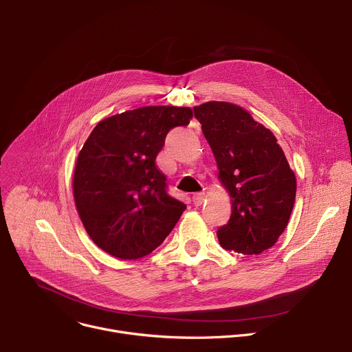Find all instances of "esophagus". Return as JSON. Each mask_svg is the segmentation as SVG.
Instances as JSON below:
<instances>
[{
    "label": "esophagus",
    "mask_w": 352,
    "mask_h": 352,
    "mask_svg": "<svg viewBox=\"0 0 352 352\" xmlns=\"http://www.w3.org/2000/svg\"><path fill=\"white\" fill-rule=\"evenodd\" d=\"M204 200H205V192H197V193L192 195V202L195 206L202 205Z\"/></svg>",
    "instance_id": "esophagus-1"
}]
</instances>
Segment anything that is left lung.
<instances>
[{
	"label": "left lung",
	"instance_id": "left-lung-1",
	"mask_svg": "<svg viewBox=\"0 0 352 352\" xmlns=\"http://www.w3.org/2000/svg\"><path fill=\"white\" fill-rule=\"evenodd\" d=\"M232 197L220 245L242 255H259L284 232L295 202L296 179L272 131L243 109L209 102L193 107Z\"/></svg>",
	"mask_w": 352,
	"mask_h": 352
}]
</instances>
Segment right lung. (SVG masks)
<instances>
[{"label": "right lung", "mask_w": 352, "mask_h": 352, "mask_svg": "<svg viewBox=\"0 0 352 352\" xmlns=\"http://www.w3.org/2000/svg\"><path fill=\"white\" fill-rule=\"evenodd\" d=\"M190 118L188 107H140L91 131L76 160L74 197L86 232L104 252L143 258L175 227L186 205L168 193L156 157L167 133Z\"/></svg>", "instance_id": "add662e5"}]
</instances>
